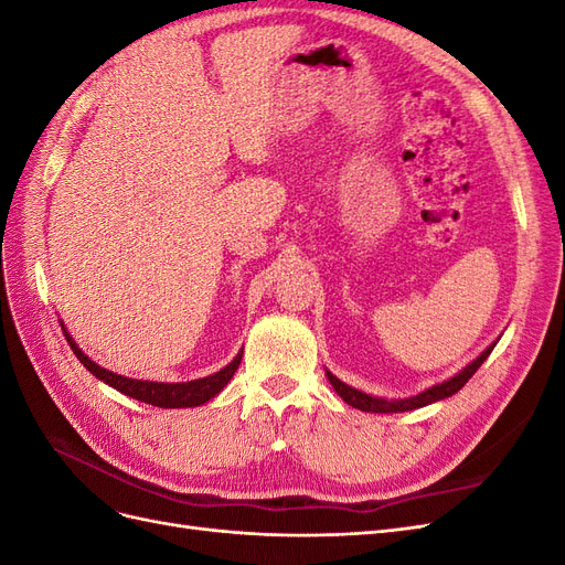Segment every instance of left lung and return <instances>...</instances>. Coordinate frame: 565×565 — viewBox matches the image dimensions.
Masks as SVG:
<instances>
[{
    "label": "left lung",
    "instance_id": "8db88e82",
    "mask_svg": "<svg viewBox=\"0 0 565 565\" xmlns=\"http://www.w3.org/2000/svg\"><path fill=\"white\" fill-rule=\"evenodd\" d=\"M492 349H494V344H490L481 355L476 358L473 363H469L465 370L457 372L455 377H450L448 382L436 384L431 388L417 393V396L403 398V401H386V398L370 396V393H363V391H358V388H353V386H349L344 382H339L332 372H328V380H330V384L334 386V391L339 393V396L344 398V403H349L355 409H363V413H384V415L386 413H407V409H417V407H424V405H429V403H436V401H443V398H448V396H455V393L473 377V372L483 365V361L492 353Z\"/></svg>",
    "mask_w": 565,
    "mask_h": 565
}]
</instances>
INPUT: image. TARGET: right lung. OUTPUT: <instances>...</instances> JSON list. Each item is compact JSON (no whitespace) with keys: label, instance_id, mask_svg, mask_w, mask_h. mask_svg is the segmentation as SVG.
Masks as SVG:
<instances>
[{"label":"right lung","instance_id":"obj_1","mask_svg":"<svg viewBox=\"0 0 565 565\" xmlns=\"http://www.w3.org/2000/svg\"><path fill=\"white\" fill-rule=\"evenodd\" d=\"M63 334L67 339V344H71V349L75 351V355L79 358V363L87 367L96 380L106 382L108 386L117 388L119 393H125V396H129V398H136V401L148 403V405H158V407H195V405L207 403L231 382L235 370L241 367V361H243V351H241L226 367H221L218 372L210 374V377L193 380V382H177V384L143 382V380L122 377V374H115L106 367L96 365L89 355L82 353V349L75 344L73 337L67 334V330H63Z\"/></svg>","mask_w":565,"mask_h":565}]
</instances>
